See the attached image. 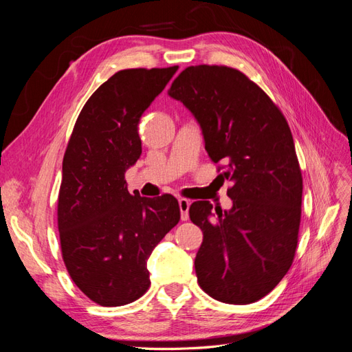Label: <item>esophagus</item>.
<instances>
[{
	"label": "esophagus",
	"instance_id": "esophagus-1",
	"mask_svg": "<svg viewBox=\"0 0 352 352\" xmlns=\"http://www.w3.org/2000/svg\"><path fill=\"white\" fill-rule=\"evenodd\" d=\"M189 207H190V201L186 198H179V208H180V219L184 221L189 219Z\"/></svg>",
	"mask_w": 352,
	"mask_h": 352
}]
</instances>
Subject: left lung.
I'll return each mask as SVG.
<instances>
[{
    "mask_svg": "<svg viewBox=\"0 0 352 352\" xmlns=\"http://www.w3.org/2000/svg\"><path fill=\"white\" fill-rule=\"evenodd\" d=\"M172 98L198 122L211 162L229 179L232 208L192 202L202 230L195 273L202 291L226 304L261 300L289 270L301 221L302 176L287 122L260 87L226 66H190Z\"/></svg>",
    "mask_w": 352,
    "mask_h": 352,
    "instance_id": "left-lung-1",
    "label": "left lung"
}]
</instances>
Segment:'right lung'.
<instances>
[{"mask_svg": "<svg viewBox=\"0 0 352 352\" xmlns=\"http://www.w3.org/2000/svg\"><path fill=\"white\" fill-rule=\"evenodd\" d=\"M179 67L120 70L83 105L63 158L58 232L72 280L104 307L136 301L146 260L180 220L172 195H131L126 170L141 157L138 124Z\"/></svg>", "mask_w": 352, "mask_h": 352, "instance_id": "obj_1", "label": "right lung"}]
</instances>
